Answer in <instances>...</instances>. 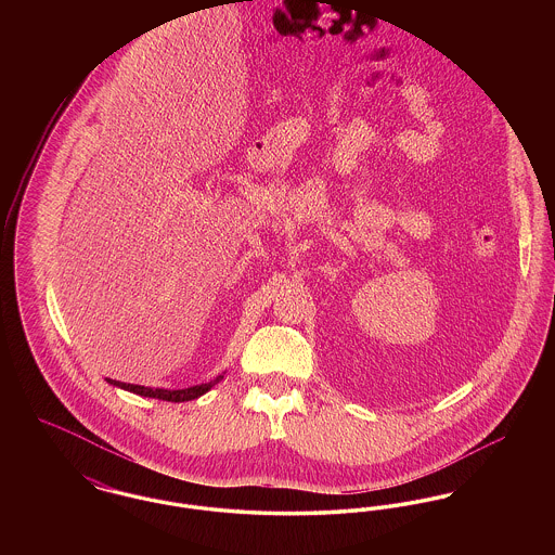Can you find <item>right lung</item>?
Instances as JSON below:
<instances>
[{
	"label": "right lung",
	"mask_w": 555,
	"mask_h": 555,
	"mask_svg": "<svg viewBox=\"0 0 555 555\" xmlns=\"http://www.w3.org/2000/svg\"><path fill=\"white\" fill-rule=\"evenodd\" d=\"M224 378V374H218L210 383H202V385H193V387H186V389H159V387H143V385H131V383H120V380H112L107 378L109 385L114 387H120L125 391H131L134 396L141 397H154V399H162V401H191V399H197V397L208 393L214 385H218L220 380Z\"/></svg>",
	"instance_id": "right-lung-1"
}]
</instances>
